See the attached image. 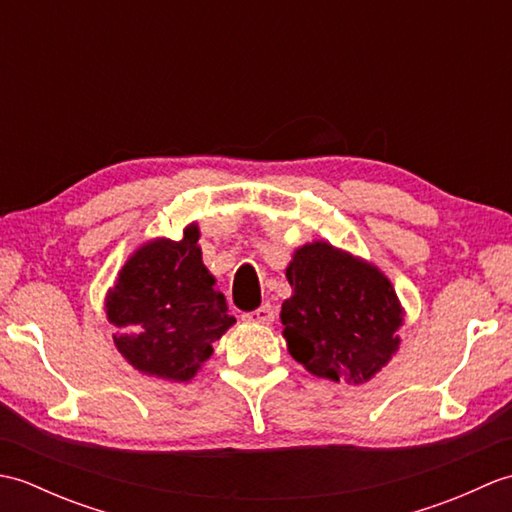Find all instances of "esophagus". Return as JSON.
Returning <instances> with one entry per match:
<instances>
[{
  "label": "esophagus",
  "mask_w": 512,
  "mask_h": 512,
  "mask_svg": "<svg viewBox=\"0 0 512 512\" xmlns=\"http://www.w3.org/2000/svg\"><path fill=\"white\" fill-rule=\"evenodd\" d=\"M242 319L248 321V323H273L275 312H273V306H270V303H264V306H259L253 312H244Z\"/></svg>",
  "instance_id": "1"
}]
</instances>
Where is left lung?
Returning <instances> with one entry per match:
<instances>
[{
  "label": "left lung",
  "instance_id": "left-lung-1",
  "mask_svg": "<svg viewBox=\"0 0 512 512\" xmlns=\"http://www.w3.org/2000/svg\"><path fill=\"white\" fill-rule=\"evenodd\" d=\"M286 277L292 297L281 306L284 339L310 374L361 385L391 361L405 312L374 264L312 242L295 250Z\"/></svg>",
  "mask_w": 512,
  "mask_h": 512
}]
</instances>
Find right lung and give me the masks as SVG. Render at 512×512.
I'll use <instances>...</instances> for the list:
<instances>
[{
	"mask_svg": "<svg viewBox=\"0 0 512 512\" xmlns=\"http://www.w3.org/2000/svg\"><path fill=\"white\" fill-rule=\"evenodd\" d=\"M198 239V224L184 228L178 242L151 239L127 259L107 292V319L118 328L114 343L138 372L191 380L235 323L202 264Z\"/></svg>",
	"mask_w": 512,
	"mask_h": 512,
	"instance_id": "1",
	"label": "right lung"
}]
</instances>
